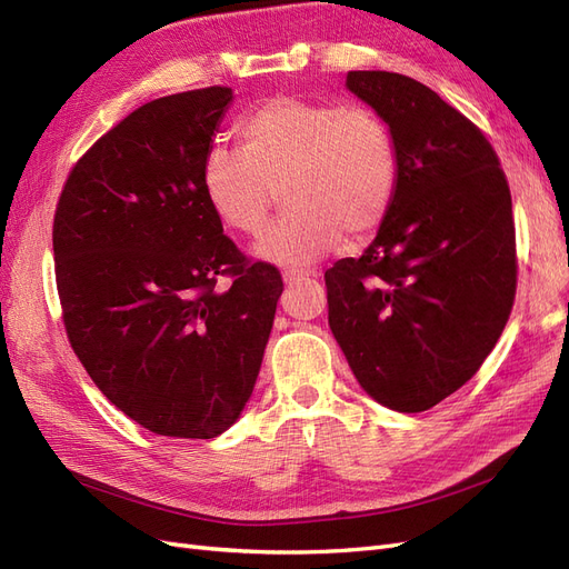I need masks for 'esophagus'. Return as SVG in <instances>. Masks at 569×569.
<instances>
[{
    "instance_id": "esophagus-1",
    "label": "esophagus",
    "mask_w": 569,
    "mask_h": 569,
    "mask_svg": "<svg viewBox=\"0 0 569 569\" xmlns=\"http://www.w3.org/2000/svg\"><path fill=\"white\" fill-rule=\"evenodd\" d=\"M311 278H316V272H311V270H284V284L287 287H297V284L311 280Z\"/></svg>"
}]
</instances>
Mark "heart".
<instances>
[{
  "label": "heart",
  "instance_id": "heart-1",
  "mask_svg": "<svg viewBox=\"0 0 569 569\" xmlns=\"http://www.w3.org/2000/svg\"><path fill=\"white\" fill-rule=\"evenodd\" d=\"M242 151L216 147L201 166V189L222 226L258 234L272 187L289 211L258 239L253 256L301 268L337 249L347 230L382 226L399 182V153L385 118L330 99L270 97L237 123Z\"/></svg>",
  "mask_w": 569,
  "mask_h": 569
}]
</instances>
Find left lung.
<instances>
[{"label":"left lung","instance_id":"8db88e82","mask_svg":"<svg viewBox=\"0 0 569 569\" xmlns=\"http://www.w3.org/2000/svg\"><path fill=\"white\" fill-rule=\"evenodd\" d=\"M347 88L389 126L399 182L363 256L325 272L330 330L368 396L422 412L470 380L508 322L510 189L487 137L427 84L351 71Z\"/></svg>","mask_w":569,"mask_h":569}]
</instances>
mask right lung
Wrapping results in <instances>:
<instances>
[{
	"mask_svg": "<svg viewBox=\"0 0 569 569\" xmlns=\"http://www.w3.org/2000/svg\"><path fill=\"white\" fill-rule=\"evenodd\" d=\"M230 101V88H206L132 111L76 163L54 216L71 347L101 393L161 437L213 439L237 422L284 289L203 197Z\"/></svg>",
	"mask_w": 569,
	"mask_h": 569,
	"instance_id": "obj_1",
	"label": "right lung"
}]
</instances>
